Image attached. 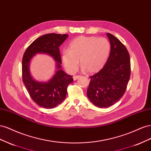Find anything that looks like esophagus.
Masks as SVG:
<instances>
[{"label":"esophagus","mask_w":151,"mask_h":151,"mask_svg":"<svg viewBox=\"0 0 151 151\" xmlns=\"http://www.w3.org/2000/svg\"><path fill=\"white\" fill-rule=\"evenodd\" d=\"M80 76H81L80 75H75L74 76H73V80H77V79H78Z\"/></svg>","instance_id":"obj_1"}]
</instances>
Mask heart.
<instances>
[{
  "instance_id": "1",
  "label": "heart",
  "mask_w": 151,
  "mask_h": 151,
  "mask_svg": "<svg viewBox=\"0 0 151 151\" xmlns=\"http://www.w3.org/2000/svg\"><path fill=\"white\" fill-rule=\"evenodd\" d=\"M111 45L104 37L80 36L69 45V51L62 54V61L66 70L75 73L79 66L89 73H96L104 68L108 59Z\"/></svg>"
}]
</instances>
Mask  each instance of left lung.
<instances>
[{
    "instance_id": "obj_1",
    "label": "left lung",
    "mask_w": 151,
    "mask_h": 151,
    "mask_svg": "<svg viewBox=\"0 0 151 151\" xmlns=\"http://www.w3.org/2000/svg\"><path fill=\"white\" fill-rule=\"evenodd\" d=\"M111 45L109 57L101 71L90 76L87 96L99 107H108L117 102L125 92L130 78L128 52L119 40L107 33Z\"/></svg>"
}]
</instances>
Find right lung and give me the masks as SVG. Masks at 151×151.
Segmentation results:
<instances>
[{"instance_id": "right-lung-1", "label": "right lung", "mask_w": 151, "mask_h": 151, "mask_svg": "<svg viewBox=\"0 0 151 151\" xmlns=\"http://www.w3.org/2000/svg\"><path fill=\"white\" fill-rule=\"evenodd\" d=\"M67 34L48 33L38 37L30 44L24 53L22 60V78L32 99L37 104L47 109L55 107L64 101L68 85L73 82V76L61 70V58L59 46L64 42ZM37 53L52 55L56 60L58 70L48 83H41L34 81L30 76L29 63Z\"/></svg>"}]
</instances>
